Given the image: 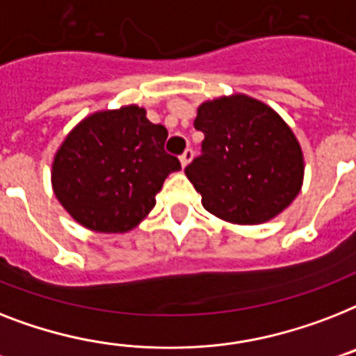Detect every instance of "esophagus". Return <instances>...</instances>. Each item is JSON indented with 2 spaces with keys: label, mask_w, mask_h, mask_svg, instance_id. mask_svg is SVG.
I'll use <instances>...</instances> for the list:
<instances>
[{
  "label": "esophagus",
  "mask_w": 356,
  "mask_h": 356,
  "mask_svg": "<svg viewBox=\"0 0 356 356\" xmlns=\"http://www.w3.org/2000/svg\"><path fill=\"white\" fill-rule=\"evenodd\" d=\"M179 159H181V164H183V166H186V164L190 163V161H192V159H193V149L192 148H186V149H184L183 155H181V157H179Z\"/></svg>",
  "instance_id": "34e87169"
}]
</instances>
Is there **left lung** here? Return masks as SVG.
Here are the masks:
<instances>
[{
	"instance_id": "1",
	"label": "left lung",
	"mask_w": 356,
	"mask_h": 356,
	"mask_svg": "<svg viewBox=\"0 0 356 356\" xmlns=\"http://www.w3.org/2000/svg\"><path fill=\"white\" fill-rule=\"evenodd\" d=\"M201 155L184 168L208 212L238 225L276 218L298 195L303 155L278 113L245 95L199 106Z\"/></svg>"
}]
</instances>
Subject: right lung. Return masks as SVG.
<instances>
[{"instance_id": "add662e5", "label": "right lung", "mask_w": 356, "mask_h": 356, "mask_svg": "<svg viewBox=\"0 0 356 356\" xmlns=\"http://www.w3.org/2000/svg\"><path fill=\"white\" fill-rule=\"evenodd\" d=\"M168 131L138 106L83 118L58 149L53 188L78 223L95 232H128L155 207L164 179L181 163L164 149Z\"/></svg>"}]
</instances>
